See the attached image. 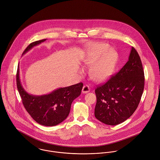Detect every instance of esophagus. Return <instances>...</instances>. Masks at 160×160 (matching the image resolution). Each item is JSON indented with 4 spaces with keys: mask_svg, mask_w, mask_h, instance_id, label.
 Wrapping results in <instances>:
<instances>
[{
    "mask_svg": "<svg viewBox=\"0 0 160 160\" xmlns=\"http://www.w3.org/2000/svg\"><path fill=\"white\" fill-rule=\"evenodd\" d=\"M83 93H87L90 92V87L88 85H84L83 87L82 90Z\"/></svg>",
    "mask_w": 160,
    "mask_h": 160,
    "instance_id": "1",
    "label": "esophagus"
}]
</instances>
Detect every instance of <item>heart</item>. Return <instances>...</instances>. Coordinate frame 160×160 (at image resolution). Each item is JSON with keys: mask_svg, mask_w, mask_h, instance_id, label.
I'll return each mask as SVG.
<instances>
[{"mask_svg": "<svg viewBox=\"0 0 160 160\" xmlns=\"http://www.w3.org/2000/svg\"><path fill=\"white\" fill-rule=\"evenodd\" d=\"M117 62V55L105 43L95 44L88 48L84 55L83 63L90 67L89 76L93 81L102 83L113 74Z\"/></svg>", "mask_w": 160, "mask_h": 160, "instance_id": "b5f03b06", "label": "heart"}]
</instances>
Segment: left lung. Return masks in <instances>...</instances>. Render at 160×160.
<instances>
[{
    "label": "left lung",
    "instance_id": "obj_1",
    "mask_svg": "<svg viewBox=\"0 0 160 160\" xmlns=\"http://www.w3.org/2000/svg\"><path fill=\"white\" fill-rule=\"evenodd\" d=\"M144 85L142 61L137 51L132 47L128 61L122 68L95 89V118L108 125L123 123L137 110Z\"/></svg>",
    "mask_w": 160,
    "mask_h": 160
}]
</instances>
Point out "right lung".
<instances>
[{
  "label": "right lung",
  "mask_w": 160,
  "mask_h": 160,
  "mask_svg": "<svg viewBox=\"0 0 160 160\" xmlns=\"http://www.w3.org/2000/svg\"><path fill=\"white\" fill-rule=\"evenodd\" d=\"M45 40L46 39H43L31 43L22 55ZM16 80L18 93L27 112L36 122L46 127L55 126L67 118L69 115L72 102L80 96L83 85L82 83H79L67 87L58 88L47 95L40 96L30 95L24 90L20 82L19 65Z\"/></svg>",
  "instance_id": "add662e5"
}]
</instances>
